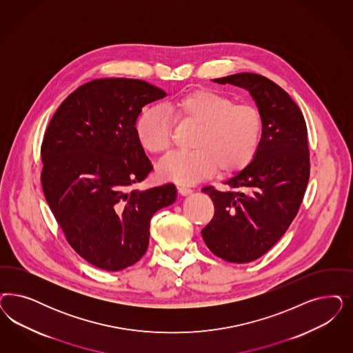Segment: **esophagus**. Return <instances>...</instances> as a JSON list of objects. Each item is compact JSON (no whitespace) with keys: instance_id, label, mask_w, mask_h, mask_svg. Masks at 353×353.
Listing matches in <instances>:
<instances>
[{"instance_id":"34e87169","label":"esophagus","mask_w":353,"mask_h":353,"mask_svg":"<svg viewBox=\"0 0 353 353\" xmlns=\"http://www.w3.org/2000/svg\"><path fill=\"white\" fill-rule=\"evenodd\" d=\"M178 190H179V192L181 194H190L191 192H192V188L190 187V185H185V184H179L178 185Z\"/></svg>"}]
</instances>
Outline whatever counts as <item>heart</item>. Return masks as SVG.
<instances>
[{"label": "heart", "instance_id": "obj_1", "mask_svg": "<svg viewBox=\"0 0 353 353\" xmlns=\"http://www.w3.org/2000/svg\"><path fill=\"white\" fill-rule=\"evenodd\" d=\"M174 119L196 128L190 153L163 159L159 170L176 182H194L209 176L234 175L248 168L257 156L263 137L261 112L248 103H236L226 94L196 90L168 105ZM170 115L161 108L145 109L137 122V135L144 148L166 153L171 148Z\"/></svg>", "mask_w": 353, "mask_h": 353}]
</instances>
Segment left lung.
I'll return each instance as SVG.
<instances>
[{
	"label": "left lung",
	"mask_w": 353,
	"mask_h": 353,
	"mask_svg": "<svg viewBox=\"0 0 353 353\" xmlns=\"http://www.w3.org/2000/svg\"><path fill=\"white\" fill-rule=\"evenodd\" d=\"M247 88L263 117V137L248 168L225 183L228 191H201L214 216L201 230L208 248L222 260L252 262L263 256L292 223L307 190L310 159L304 115L290 94L259 74L214 79Z\"/></svg>",
	"instance_id": "1"
}]
</instances>
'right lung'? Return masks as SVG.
<instances>
[{
    "instance_id": "obj_1",
    "label": "right lung",
    "mask_w": 353,
    "mask_h": 353,
    "mask_svg": "<svg viewBox=\"0 0 353 353\" xmlns=\"http://www.w3.org/2000/svg\"><path fill=\"white\" fill-rule=\"evenodd\" d=\"M165 96L144 80H92L68 94L44 134L46 201L71 248L103 270L139 261L152 216L175 201L172 183L132 190L153 170L137 139V117Z\"/></svg>"
}]
</instances>
